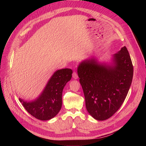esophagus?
Wrapping results in <instances>:
<instances>
[{
  "label": "esophagus",
  "mask_w": 146,
  "mask_h": 146,
  "mask_svg": "<svg viewBox=\"0 0 146 146\" xmlns=\"http://www.w3.org/2000/svg\"><path fill=\"white\" fill-rule=\"evenodd\" d=\"M72 77L74 78V79H77L78 78V76L77 75V73L76 72H74L73 74H72Z\"/></svg>",
  "instance_id": "obj_1"
}]
</instances>
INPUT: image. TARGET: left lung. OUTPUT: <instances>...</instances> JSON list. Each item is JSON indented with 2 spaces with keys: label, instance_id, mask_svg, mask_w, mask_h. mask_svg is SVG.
<instances>
[{
  "label": "left lung",
  "instance_id": "obj_1",
  "mask_svg": "<svg viewBox=\"0 0 146 146\" xmlns=\"http://www.w3.org/2000/svg\"><path fill=\"white\" fill-rule=\"evenodd\" d=\"M113 56L112 66L92 58L83 61L77 68L87 111L99 121L111 117L121 107L133 78V67L126 47Z\"/></svg>",
  "mask_w": 146,
  "mask_h": 146
}]
</instances>
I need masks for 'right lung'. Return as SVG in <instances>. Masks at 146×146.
I'll return each instance as SVG.
<instances>
[{"label":"right lung","instance_id":"right-lung-1","mask_svg":"<svg viewBox=\"0 0 146 146\" xmlns=\"http://www.w3.org/2000/svg\"><path fill=\"white\" fill-rule=\"evenodd\" d=\"M72 74V70L70 69L56 70L36 99L27 102L19 98V101L27 112L34 117L41 121L49 120L60 111L63 88L71 79Z\"/></svg>","mask_w":146,"mask_h":146}]
</instances>
